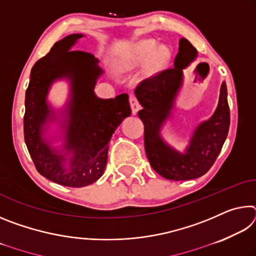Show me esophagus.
Returning a JSON list of instances; mask_svg holds the SVG:
<instances>
[{
	"label": "esophagus",
	"mask_w": 256,
	"mask_h": 256,
	"mask_svg": "<svg viewBox=\"0 0 256 256\" xmlns=\"http://www.w3.org/2000/svg\"><path fill=\"white\" fill-rule=\"evenodd\" d=\"M130 105H131L132 114L133 115H136L138 110H140V108H141V106H140V104H138V99L134 97V96H130Z\"/></svg>",
	"instance_id": "esophagus-1"
}]
</instances>
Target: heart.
<instances>
[{
  "mask_svg": "<svg viewBox=\"0 0 256 256\" xmlns=\"http://www.w3.org/2000/svg\"><path fill=\"white\" fill-rule=\"evenodd\" d=\"M170 58V50L167 46H158L156 40H142L132 47L124 58L120 60V66L122 70H133L144 66L151 58V70L158 71L166 66Z\"/></svg>",
  "mask_w": 256,
  "mask_h": 256,
  "instance_id": "b5f03b06",
  "label": "heart"
}]
</instances>
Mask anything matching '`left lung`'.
<instances>
[{
  "instance_id": "left-lung-1",
  "label": "left lung",
  "mask_w": 256,
  "mask_h": 256,
  "mask_svg": "<svg viewBox=\"0 0 256 256\" xmlns=\"http://www.w3.org/2000/svg\"><path fill=\"white\" fill-rule=\"evenodd\" d=\"M196 58L194 46L186 38H180L174 68L144 80L134 92L142 106L138 115L144 125L146 157L159 175L170 180H194L204 175L222 151L230 123L227 86L224 81L214 112L209 120L196 125L183 152L172 148L162 138V130L172 118L175 100L183 86V70Z\"/></svg>"
}]
</instances>
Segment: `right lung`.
<instances>
[{
  "label": "right lung",
  "mask_w": 256,
  "mask_h": 256,
  "mask_svg": "<svg viewBox=\"0 0 256 256\" xmlns=\"http://www.w3.org/2000/svg\"><path fill=\"white\" fill-rule=\"evenodd\" d=\"M84 36L68 34L37 60L24 100V141L34 166L47 180L68 188H84L100 178L112 133L131 115L128 94L110 99L94 94L97 80L104 74L99 60L86 52L71 50ZM60 80L69 84V98L55 110L48 94ZM53 122L60 132L52 136ZM58 140L62 144L54 146Z\"/></svg>",
  "instance_id": "add662e5"
}]
</instances>
